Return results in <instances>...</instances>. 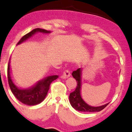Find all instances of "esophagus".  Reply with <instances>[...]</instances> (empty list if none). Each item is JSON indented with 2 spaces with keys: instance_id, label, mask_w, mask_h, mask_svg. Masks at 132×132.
I'll list each match as a JSON object with an SVG mask.
<instances>
[{
  "instance_id": "esophagus-1",
  "label": "esophagus",
  "mask_w": 132,
  "mask_h": 132,
  "mask_svg": "<svg viewBox=\"0 0 132 132\" xmlns=\"http://www.w3.org/2000/svg\"><path fill=\"white\" fill-rule=\"evenodd\" d=\"M71 76V73L70 71H69L68 69H66V70L64 71V72L63 73V75H62L61 77L63 79H66L68 77H70Z\"/></svg>"
}]
</instances>
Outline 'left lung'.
Masks as SVG:
<instances>
[{
	"label": "left lung",
	"instance_id": "obj_1",
	"mask_svg": "<svg viewBox=\"0 0 132 132\" xmlns=\"http://www.w3.org/2000/svg\"><path fill=\"white\" fill-rule=\"evenodd\" d=\"M72 77L77 81V86L75 90L69 95V102L71 106L76 110L82 112H99L105 108L108 104H104L98 107H93L87 104L80 96V87H81V69L79 68L72 73Z\"/></svg>",
	"mask_w": 132,
	"mask_h": 132
}]
</instances>
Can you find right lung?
Listing matches in <instances>:
<instances>
[{
  "label": "right lung",
  "mask_w": 132,
  "mask_h": 132,
  "mask_svg": "<svg viewBox=\"0 0 132 132\" xmlns=\"http://www.w3.org/2000/svg\"><path fill=\"white\" fill-rule=\"evenodd\" d=\"M37 32H40L42 33H50L49 31H47L45 29H40V28H36L33 29L32 31L28 33L23 36L20 41L18 42V44L26 40V39H29L32 35ZM10 61L9 62L7 68V77L8 81H9V86L10 90L14 96L20 102L24 104L29 106H34L39 104L44 101L45 96H47V92H48L51 83L53 80H56L58 78V76H48L45 79H43L41 81H39L38 83L35 85L34 87L30 88L29 89H20L17 87L13 82L10 76Z\"/></svg>",
  "instance_id": "1"
}]
</instances>
